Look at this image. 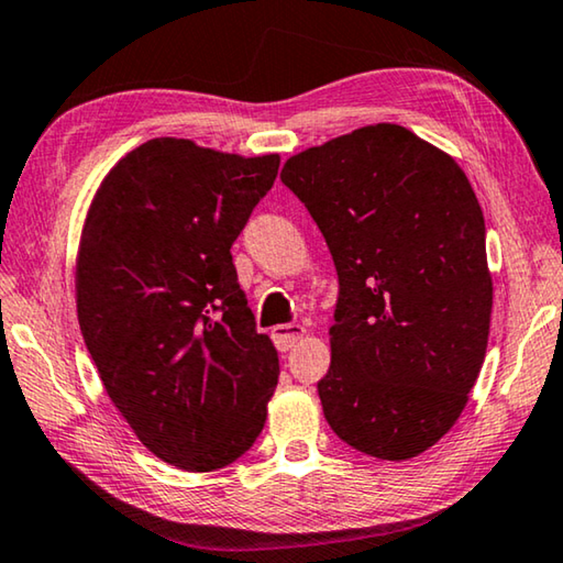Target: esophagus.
I'll use <instances>...</instances> for the list:
<instances>
[{
    "label": "esophagus",
    "instance_id": "1",
    "mask_svg": "<svg viewBox=\"0 0 563 563\" xmlns=\"http://www.w3.org/2000/svg\"><path fill=\"white\" fill-rule=\"evenodd\" d=\"M302 333H306V328L298 325V323H285V325H275L273 328V341H275V347H278L280 353L290 351L292 345L302 341Z\"/></svg>",
    "mask_w": 563,
    "mask_h": 563
}]
</instances>
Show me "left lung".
<instances>
[{"mask_svg": "<svg viewBox=\"0 0 563 563\" xmlns=\"http://www.w3.org/2000/svg\"><path fill=\"white\" fill-rule=\"evenodd\" d=\"M338 271L325 421L355 451L408 461L439 443L484 365L494 283L456 159L380 122L283 165Z\"/></svg>", "mask_w": 563, "mask_h": 563, "instance_id": "1", "label": "left lung"}]
</instances>
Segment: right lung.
Wrapping results in <instances>:
<instances>
[{
  "instance_id": "right-lung-1",
  "label": "right lung",
  "mask_w": 563,
  "mask_h": 563,
  "mask_svg": "<svg viewBox=\"0 0 563 563\" xmlns=\"http://www.w3.org/2000/svg\"><path fill=\"white\" fill-rule=\"evenodd\" d=\"M278 167V155L155 137L104 175L85 218L87 351L137 439L192 474L243 456L278 386V351L257 333L230 255Z\"/></svg>"
}]
</instances>
